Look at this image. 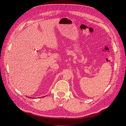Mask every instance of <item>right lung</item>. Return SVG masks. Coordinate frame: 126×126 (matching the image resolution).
<instances>
[{
    "instance_id": "obj_1",
    "label": "right lung",
    "mask_w": 126,
    "mask_h": 126,
    "mask_svg": "<svg viewBox=\"0 0 126 126\" xmlns=\"http://www.w3.org/2000/svg\"><path fill=\"white\" fill-rule=\"evenodd\" d=\"M45 97V96H43V97Z\"/></svg>"
}]
</instances>
